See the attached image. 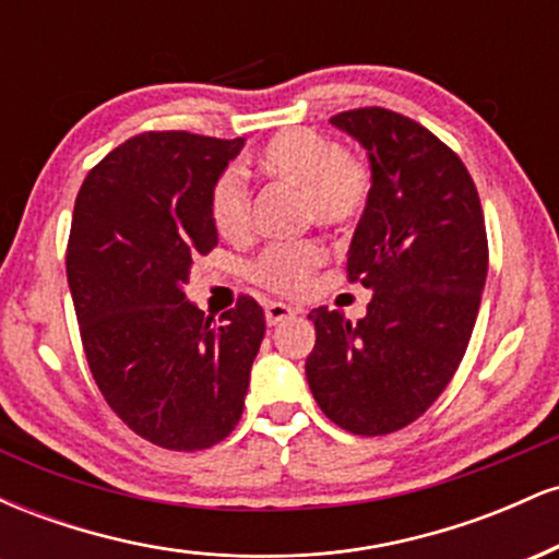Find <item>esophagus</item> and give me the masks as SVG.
I'll return each mask as SVG.
<instances>
[{
	"label": "esophagus",
	"mask_w": 559,
	"mask_h": 559,
	"mask_svg": "<svg viewBox=\"0 0 559 559\" xmlns=\"http://www.w3.org/2000/svg\"><path fill=\"white\" fill-rule=\"evenodd\" d=\"M292 316H297V310H292V307L284 305V301H271V305H265L267 325L284 323V320H288Z\"/></svg>",
	"instance_id": "34e87169"
}]
</instances>
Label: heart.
<instances>
[{"instance_id":"b5f03b06","label":"heart","mask_w":559,"mask_h":559,"mask_svg":"<svg viewBox=\"0 0 559 559\" xmlns=\"http://www.w3.org/2000/svg\"><path fill=\"white\" fill-rule=\"evenodd\" d=\"M258 170L299 189L305 221L323 228H346L357 223L373 197V168L360 152L338 146L323 133L292 128L262 146ZM210 217L223 239L239 241L249 234V197L234 170L223 173L210 191ZM325 260L316 241L267 249L254 262L260 286L284 297H297L310 286L312 273Z\"/></svg>"}]
</instances>
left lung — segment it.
Returning a JSON list of instances; mask_svg holds the SVG:
<instances>
[{
    "mask_svg": "<svg viewBox=\"0 0 559 559\" xmlns=\"http://www.w3.org/2000/svg\"><path fill=\"white\" fill-rule=\"evenodd\" d=\"M368 152L373 197L346 252L373 292L365 318L318 307L307 383L325 418L357 436L418 420L452 381L489 271L480 199L463 159L428 128L383 107L333 115Z\"/></svg>",
    "mask_w": 559,
    "mask_h": 559,
    "instance_id": "obj_1",
    "label": "left lung"
}]
</instances>
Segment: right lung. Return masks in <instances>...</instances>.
I'll return each mask as SVG.
<instances>
[{"label":"right lung","mask_w":559,"mask_h":559,"mask_svg":"<svg viewBox=\"0 0 559 559\" xmlns=\"http://www.w3.org/2000/svg\"><path fill=\"white\" fill-rule=\"evenodd\" d=\"M243 139L150 131L102 159L75 197L68 284L102 396L141 439L215 447L241 418L265 312L239 297L221 323L186 299L217 243L210 191Z\"/></svg>","instance_id":"1"}]
</instances>
